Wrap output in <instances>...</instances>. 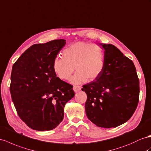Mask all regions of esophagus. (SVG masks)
I'll return each mask as SVG.
<instances>
[{"label":"esophagus","mask_w":151,"mask_h":151,"mask_svg":"<svg viewBox=\"0 0 151 151\" xmlns=\"http://www.w3.org/2000/svg\"><path fill=\"white\" fill-rule=\"evenodd\" d=\"M81 88H82L81 86H73V90H74V91L76 92L79 91L80 90H81Z\"/></svg>","instance_id":"obj_1"}]
</instances>
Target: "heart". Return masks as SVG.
Segmentation results:
<instances>
[{
    "label": "heart",
    "instance_id": "heart-1",
    "mask_svg": "<svg viewBox=\"0 0 151 151\" xmlns=\"http://www.w3.org/2000/svg\"><path fill=\"white\" fill-rule=\"evenodd\" d=\"M105 63V53L98 45L78 41L63 51V57L57 56L53 62V69L61 80H68L75 69L71 79L73 83H82L96 80L102 73Z\"/></svg>",
    "mask_w": 151,
    "mask_h": 151
}]
</instances>
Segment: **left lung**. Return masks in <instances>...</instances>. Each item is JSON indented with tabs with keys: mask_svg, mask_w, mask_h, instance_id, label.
Segmentation results:
<instances>
[{
	"mask_svg": "<svg viewBox=\"0 0 151 151\" xmlns=\"http://www.w3.org/2000/svg\"><path fill=\"white\" fill-rule=\"evenodd\" d=\"M105 49L104 69L97 78L83 86L88 119L97 126L111 128L127 122L138 106L139 79L133 61L111 44Z\"/></svg>",
	"mask_w": 151,
	"mask_h": 151,
	"instance_id": "1",
	"label": "left lung"
}]
</instances>
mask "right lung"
<instances>
[{"label": "right lung", "mask_w": 151, "mask_h": 151, "mask_svg": "<svg viewBox=\"0 0 151 151\" xmlns=\"http://www.w3.org/2000/svg\"><path fill=\"white\" fill-rule=\"evenodd\" d=\"M65 41L34 45L13 65L11 98L19 117L32 129L55 128L63 120L65 105L75 96L73 86L57 77L53 69Z\"/></svg>", "instance_id": "right-lung-1"}]
</instances>
